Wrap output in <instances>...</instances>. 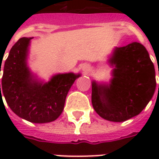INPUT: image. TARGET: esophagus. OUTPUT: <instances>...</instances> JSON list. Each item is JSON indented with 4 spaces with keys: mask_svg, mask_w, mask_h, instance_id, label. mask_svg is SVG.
<instances>
[{
    "mask_svg": "<svg viewBox=\"0 0 159 159\" xmlns=\"http://www.w3.org/2000/svg\"><path fill=\"white\" fill-rule=\"evenodd\" d=\"M81 68H82L83 71H84V72H89L90 70V66L89 64H83Z\"/></svg>",
    "mask_w": 159,
    "mask_h": 159,
    "instance_id": "obj_1",
    "label": "esophagus"
}]
</instances>
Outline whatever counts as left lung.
<instances>
[{
  "mask_svg": "<svg viewBox=\"0 0 159 159\" xmlns=\"http://www.w3.org/2000/svg\"><path fill=\"white\" fill-rule=\"evenodd\" d=\"M108 63L113 67L112 77L108 83L92 81V105L104 119L124 122L139 115L153 96V63L146 48L136 42L115 48Z\"/></svg>",
  "mask_w": 159,
  "mask_h": 159,
  "instance_id": "1",
  "label": "left lung"
}]
</instances>
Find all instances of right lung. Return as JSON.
I'll use <instances>...</instances> for the list:
<instances>
[{
    "label": "right lung",
    "instance_id": "add662e5",
    "mask_svg": "<svg viewBox=\"0 0 159 159\" xmlns=\"http://www.w3.org/2000/svg\"><path fill=\"white\" fill-rule=\"evenodd\" d=\"M32 38H20L10 50L3 67L0 100L3 102L2 98L5 97L11 110L23 119L50 123L62 113L67 93L81 74L59 73L48 82L38 79L27 63Z\"/></svg>",
    "mask_w": 159,
    "mask_h": 159
}]
</instances>
